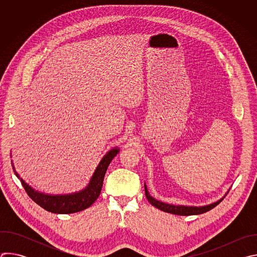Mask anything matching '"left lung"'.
<instances>
[{
  "label": "left lung",
  "instance_id": "1",
  "mask_svg": "<svg viewBox=\"0 0 257 257\" xmlns=\"http://www.w3.org/2000/svg\"><path fill=\"white\" fill-rule=\"evenodd\" d=\"M144 190H145V196L148 198V200L150 201V203L154 206H156L157 208L165 211V212H169V213H173V214H178V215H193V214H201L204 213L208 210H210L211 208L215 207L219 202H221L223 198L218 199L217 201L208 204V205H203V206H187V205H174V204H169V203H165L162 202L160 200H157L156 198H154L153 196L150 195L148 188H146V185L144 184ZM228 193V192H227ZM226 193V195H227Z\"/></svg>",
  "mask_w": 257,
  "mask_h": 257
}]
</instances>
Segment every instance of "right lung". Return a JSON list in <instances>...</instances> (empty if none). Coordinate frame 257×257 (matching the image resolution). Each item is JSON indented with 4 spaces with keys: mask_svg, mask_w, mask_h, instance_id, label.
<instances>
[{
    "mask_svg": "<svg viewBox=\"0 0 257 257\" xmlns=\"http://www.w3.org/2000/svg\"><path fill=\"white\" fill-rule=\"evenodd\" d=\"M119 152L120 150L118 148H115L107 152V154L101 159L88 183V185L84 189L80 190L79 192L64 195L45 194L34 190L20 178V176L15 171L13 164L12 167L15 175L20 179L21 184L24 187L26 193L35 203H38L44 209L53 213H73L89 207L97 199L101 191L103 178L107 167Z\"/></svg>",
    "mask_w": 257,
    "mask_h": 257,
    "instance_id": "obj_1",
    "label": "right lung"
}]
</instances>
